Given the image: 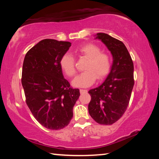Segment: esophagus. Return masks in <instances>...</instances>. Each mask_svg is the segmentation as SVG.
<instances>
[{
  "mask_svg": "<svg viewBox=\"0 0 159 159\" xmlns=\"http://www.w3.org/2000/svg\"><path fill=\"white\" fill-rule=\"evenodd\" d=\"M88 90H83V89H80V94H83V93H87Z\"/></svg>",
  "mask_w": 159,
  "mask_h": 159,
  "instance_id": "obj_1",
  "label": "esophagus"
}]
</instances>
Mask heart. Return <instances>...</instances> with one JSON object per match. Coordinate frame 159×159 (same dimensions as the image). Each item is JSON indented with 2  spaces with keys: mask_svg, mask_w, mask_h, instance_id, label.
<instances>
[{
  "mask_svg": "<svg viewBox=\"0 0 159 159\" xmlns=\"http://www.w3.org/2000/svg\"><path fill=\"white\" fill-rule=\"evenodd\" d=\"M76 52L79 57L87 59L83 66L84 71L75 78L72 85L75 87L86 88L93 85L98 79H104L110 73L112 66V60L109 53L102 52L101 48L93 43H88L78 48ZM61 70L69 78L76 73V60L73 55L65 53L60 60Z\"/></svg>",
  "mask_w": 159,
  "mask_h": 159,
  "instance_id": "heart-1",
  "label": "heart"
}]
</instances>
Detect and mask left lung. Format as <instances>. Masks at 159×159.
<instances>
[{"label": "left lung", "instance_id": "left-lung-1", "mask_svg": "<svg viewBox=\"0 0 159 159\" xmlns=\"http://www.w3.org/2000/svg\"><path fill=\"white\" fill-rule=\"evenodd\" d=\"M97 35L111 51L114 61L104 82L88 92L91 97L88 111L99 124L111 125L127 109L134 83V65L122 41L104 33Z\"/></svg>", "mask_w": 159, "mask_h": 159}]
</instances>
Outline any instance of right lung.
<instances>
[{
	"instance_id": "obj_1",
	"label": "right lung",
	"mask_w": 159,
	"mask_h": 159,
	"mask_svg": "<svg viewBox=\"0 0 159 159\" xmlns=\"http://www.w3.org/2000/svg\"><path fill=\"white\" fill-rule=\"evenodd\" d=\"M68 41L44 39L26 52L21 73L26 103L38 122L60 130L73 117L79 89L64 78L60 60L71 46Z\"/></svg>"
}]
</instances>
